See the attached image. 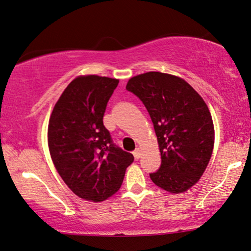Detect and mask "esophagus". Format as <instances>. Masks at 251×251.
Listing matches in <instances>:
<instances>
[{
  "instance_id": "obj_1",
  "label": "esophagus",
  "mask_w": 251,
  "mask_h": 251,
  "mask_svg": "<svg viewBox=\"0 0 251 251\" xmlns=\"http://www.w3.org/2000/svg\"><path fill=\"white\" fill-rule=\"evenodd\" d=\"M133 156H134V159H135V160H139V159H140V157H141V150L137 149V150L134 151V152H133Z\"/></svg>"
}]
</instances>
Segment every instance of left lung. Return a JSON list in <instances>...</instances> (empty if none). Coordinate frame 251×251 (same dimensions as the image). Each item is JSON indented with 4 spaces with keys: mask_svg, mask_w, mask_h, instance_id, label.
Here are the masks:
<instances>
[{
    "mask_svg": "<svg viewBox=\"0 0 251 251\" xmlns=\"http://www.w3.org/2000/svg\"><path fill=\"white\" fill-rule=\"evenodd\" d=\"M126 90L147 108L159 144L161 165L150 178L166 191H186L199 181L213 152L207 104L184 79L158 72L133 77Z\"/></svg>",
    "mask_w": 251,
    "mask_h": 251,
    "instance_id": "1",
    "label": "left lung"
}]
</instances>
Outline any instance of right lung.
<instances>
[{
  "label": "right lung",
  "instance_id": "obj_1",
  "mask_svg": "<svg viewBox=\"0 0 251 251\" xmlns=\"http://www.w3.org/2000/svg\"><path fill=\"white\" fill-rule=\"evenodd\" d=\"M118 83L97 75L77 77L63 91L49 122V149L59 175L75 195L94 202L118 191L134 160L103 125Z\"/></svg>",
  "mask_w": 251,
  "mask_h": 251
}]
</instances>
